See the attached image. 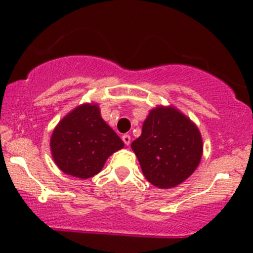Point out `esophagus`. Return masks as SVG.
Listing matches in <instances>:
<instances>
[{
	"instance_id": "obj_1",
	"label": "esophagus",
	"mask_w": 253,
	"mask_h": 253,
	"mask_svg": "<svg viewBox=\"0 0 253 253\" xmlns=\"http://www.w3.org/2000/svg\"><path fill=\"white\" fill-rule=\"evenodd\" d=\"M123 140H124V143L128 146V145L130 144V135H128V134L123 135Z\"/></svg>"
}]
</instances>
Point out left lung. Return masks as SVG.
Segmentation results:
<instances>
[{"label": "left lung", "mask_w": 253, "mask_h": 253, "mask_svg": "<svg viewBox=\"0 0 253 253\" xmlns=\"http://www.w3.org/2000/svg\"><path fill=\"white\" fill-rule=\"evenodd\" d=\"M130 147L145 178L159 189L177 187L193 175L203 152L200 129L173 106L151 109Z\"/></svg>", "instance_id": "1"}]
</instances>
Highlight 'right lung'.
<instances>
[{
	"label": "right lung",
	"mask_w": 253,
	"mask_h": 253,
	"mask_svg": "<svg viewBox=\"0 0 253 253\" xmlns=\"http://www.w3.org/2000/svg\"><path fill=\"white\" fill-rule=\"evenodd\" d=\"M124 146L94 102L80 104L69 112L54 127L50 140L57 167L66 175L81 179L97 175L108 157Z\"/></svg>",
	"instance_id": "add662e5"
}]
</instances>
